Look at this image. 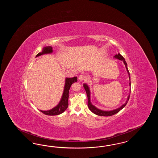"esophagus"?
Instances as JSON below:
<instances>
[{"mask_svg": "<svg viewBox=\"0 0 158 158\" xmlns=\"http://www.w3.org/2000/svg\"><path fill=\"white\" fill-rule=\"evenodd\" d=\"M86 78H87V77H86V75H84V74H81V75H79V77H78L79 80L80 81H83L86 80Z\"/></svg>", "mask_w": 158, "mask_h": 158, "instance_id": "obj_1", "label": "esophagus"}]
</instances>
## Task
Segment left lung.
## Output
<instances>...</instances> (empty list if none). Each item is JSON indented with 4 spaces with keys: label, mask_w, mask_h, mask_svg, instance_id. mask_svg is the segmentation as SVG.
<instances>
[{
    "label": "left lung",
    "mask_w": 158,
    "mask_h": 158,
    "mask_svg": "<svg viewBox=\"0 0 158 158\" xmlns=\"http://www.w3.org/2000/svg\"><path fill=\"white\" fill-rule=\"evenodd\" d=\"M114 57H115V58H116V59H118V60H121V61H123V62H124L125 67H126V69H127V72L128 73L129 77V86H131L130 76L129 71V70H128L127 63L126 62L124 58H123V57L122 55H120L119 53L116 54L115 56H114ZM83 87H84V88H85V90H86V94H87V98H88L87 105H88V106H89V108L90 109V110H91L93 113H94V114H96V115H98V116H110L115 115V114H117L118 112H119L120 110H122V109L124 108V106H126V105L127 104L128 101L129 100L130 95V91H131V90L130 91L129 94V96L127 97V99L126 102L124 103V104H123L120 107H119V108H117V109H116V110H107V111H106V110H101L98 109L97 108H96L95 106L92 105L91 101H90V89H89L88 85H87V84L85 83V84L83 85ZM130 90H131V89H130Z\"/></svg>",
    "instance_id": "left-lung-1"
}]
</instances>
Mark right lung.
Segmentation results:
<instances>
[{"instance_id": "right-lung-1", "label": "right lung", "mask_w": 158, "mask_h": 158, "mask_svg": "<svg viewBox=\"0 0 158 158\" xmlns=\"http://www.w3.org/2000/svg\"><path fill=\"white\" fill-rule=\"evenodd\" d=\"M53 52V48L51 46H46L43 48V50L41 53H39L36 57H38L44 54H50ZM77 81V77H73L72 78L67 77L65 79V83L64 86V92L62 94L61 99L59 104L53 109L48 110H40L44 114L47 115H58L63 113L67 110L68 106V97H69V90L72 83L76 82Z\"/></svg>"}]
</instances>
